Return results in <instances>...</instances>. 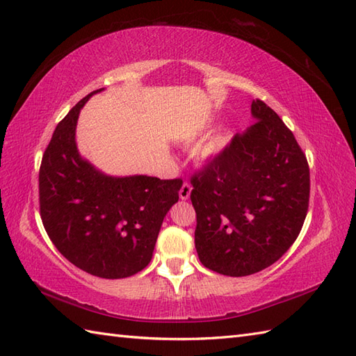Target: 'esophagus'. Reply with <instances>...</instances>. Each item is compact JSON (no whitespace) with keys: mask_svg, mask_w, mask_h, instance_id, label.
Segmentation results:
<instances>
[{"mask_svg":"<svg viewBox=\"0 0 356 356\" xmlns=\"http://www.w3.org/2000/svg\"><path fill=\"white\" fill-rule=\"evenodd\" d=\"M191 185L188 184V182H184V185H182V188H180V191H179V195H180V199L182 200H188L190 199V195H191Z\"/></svg>","mask_w":356,"mask_h":356,"instance_id":"34e87169","label":"esophagus"}]
</instances>
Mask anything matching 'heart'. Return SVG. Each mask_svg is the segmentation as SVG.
<instances>
[{"label": "heart", "mask_w": 356, "mask_h": 356, "mask_svg": "<svg viewBox=\"0 0 356 356\" xmlns=\"http://www.w3.org/2000/svg\"><path fill=\"white\" fill-rule=\"evenodd\" d=\"M226 142H228V136H226V134L217 136V138H214L213 140L208 142L205 147H203L202 153H200V157H202V159H211V157H214L216 154L220 153V151L225 148Z\"/></svg>", "instance_id": "obj_1"}]
</instances>
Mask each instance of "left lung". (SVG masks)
Segmentation results:
<instances>
[{"instance_id": "left-lung-1", "label": "left lung", "mask_w": 356, "mask_h": 356, "mask_svg": "<svg viewBox=\"0 0 356 356\" xmlns=\"http://www.w3.org/2000/svg\"><path fill=\"white\" fill-rule=\"evenodd\" d=\"M255 122L191 177L194 241L205 268L245 277L274 264L303 228L311 177L292 131L263 101Z\"/></svg>"}]
</instances>
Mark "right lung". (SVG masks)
I'll use <instances>...</instances> for the list:
<instances>
[{
	"label": "right lung",
	"instance_id": "obj_1",
	"mask_svg": "<svg viewBox=\"0 0 356 356\" xmlns=\"http://www.w3.org/2000/svg\"><path fill=\"white\" fill-rule=\"evenodd\" d=\"M81 99L58 124L40 168L41 220L51 243L74 266L101 278H125L148 266L163 217L182 179L111 177L79 156L74 140Z\"/></svg>",
	"mask_w": 356,
	"mask_h": 356
}]
</instances>
